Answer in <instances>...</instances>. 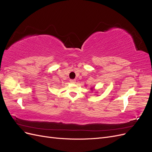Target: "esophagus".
<instances>
[{"label":"esophagus","mask_w":152,"mask_h":152,"mask_svg":"<svg viewBox=\"0 0 152 152\" xmlns=\"http://www.w3.org/2000/svg\"><path fill=\"white\" fill-rule=\"evenodd\" d=\"M70 83H72V84H75L76 80L75 79H71V80H70Z\"/></svg>","instance_id":"obj_1"}]
</instances>
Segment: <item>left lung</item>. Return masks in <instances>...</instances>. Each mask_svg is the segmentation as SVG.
I'll return each mask as SVG.
<instances>
[{
  "mask_svg": "<svg viewBox=\"0 0 152 152\" xmlns=\"http://www.w3.org/2000/svg\"><path fill=\"white\" fill-rule=\"evenodd\" d=\"M92 89H93V88H92Z\"/></svg>",
  "mask_w": 152,
  "mask_h": 152,
  "instance_id": "8db88e82",
  "label": "left lung"
}]
</instances>
